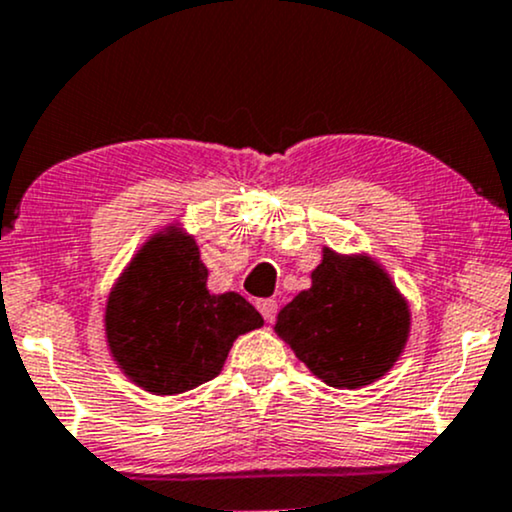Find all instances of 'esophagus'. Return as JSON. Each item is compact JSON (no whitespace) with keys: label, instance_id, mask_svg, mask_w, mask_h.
<instances>
[{"label":"esophagus","instance_id":"34e87169","mask_svg":"<svg viewBox=\"0 0 512 512\" xmlns=\"http://www.w3.org/2000/svg\"><path fill=\"white\" fill-rule=\"evenodd\" d=\"M257 310H260L264 320L274 322L276 313H279V303H276L274 298H262V301H257Z\"/></svg>","mask_w":512,"mask_h":512}]
</instances>
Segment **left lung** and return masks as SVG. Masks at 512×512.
Wrapping results in <instances>:
<instances>
[{
	"label": "left lung",
	"instance_id": "obj_1",
	"mask_svg": "<svg viewBox=\"0 0 512 512\" xmlns=\"http://www.w3.org/2000/svg\"><path fill=\"white\" fill-rule=\"evenodd\" d=\"M274 330L317 378L356 390L395 366L409 337V308L370 257L325 248L313 286L281 308Z\"/></svg>",
	"mask_w": 512,
	"mask_h": 512
}]
</instances>
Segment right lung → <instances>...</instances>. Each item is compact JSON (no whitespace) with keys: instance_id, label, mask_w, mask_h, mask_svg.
<instances>
[{"instance_id":"obj_1","label":"right lung","mask_w":512,"mask_h":512,"mask_svg":"<svg viewBox=\"0 0 512 512\" xmlns=\"http://www.w3.org/2000/svg\"><path fill=\"white\" fill-rule=\"evenodd\" d=\"M262 315L238 293L207 291L197 243L158 233L134 255L105 308V334L117 366L154 395H180L209 383L240 334Z\"/></svg>"}]
</instances>
